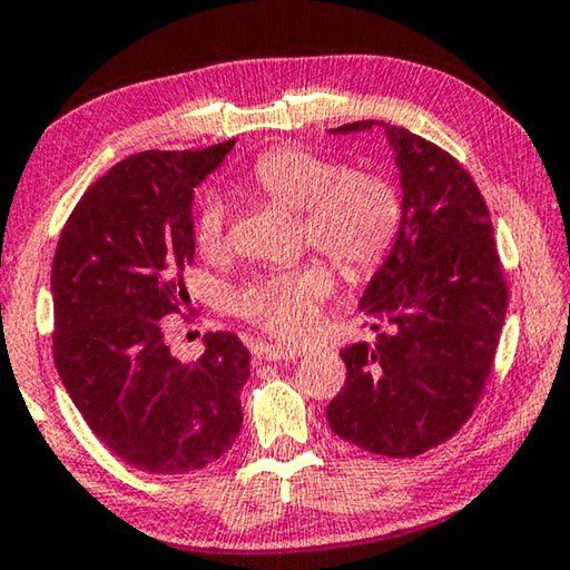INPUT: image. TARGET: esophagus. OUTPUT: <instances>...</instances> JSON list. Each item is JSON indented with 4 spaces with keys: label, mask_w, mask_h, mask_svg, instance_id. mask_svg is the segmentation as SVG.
<instances>
[{
    "label": "esophagus",
    "mask_w": 570,
    "mask_h": 570,
    "mask_svg": "<svg viewBox=\"0 0 570 570\" xmlns=\"http://www.w3.org/2000/svg\"><path fill=\"white\" fill-rule=\"evenodd\" d=\"M258 357L268 360V363H282V360H294L302 355V347H288V345H258L256 350Z\"/></svg>",
    "instance_id": "obj_1"
}]
</instances>
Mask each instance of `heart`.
<instances>
[{"instance_id":"1","label":"heart","mask_w":570,"mask_h":570,"mask_svg":"<svg viewBox=\"0 0 570 570\" xmlns=\"http://www.w3.org/2000/svg\"><path fill=\"white\" fill-rule=\"evenodd\" d=\"M250 185L266 200L302 213V228L314 248L345 274L360 276L385 258L401 220V205L385 179L345 171L337 161L299 147L264 151L250 169ZM228 213L210 197L195 218V243L205 256L225 248ZM334 278L320 261L256 276L236 294L240 317L284 340L302 337L317 320V304Z\"/></svg>"}]
</instances>
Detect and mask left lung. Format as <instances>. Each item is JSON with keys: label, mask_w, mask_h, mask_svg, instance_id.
I'll return each instance as SVG.
<instances>
[{"label": "left lung", "mask_w": 570, "mask_h": 570, "mask_svg": "<svg viewBox=\"0 0 570 570\" xmlns=\"http://www.w3.org/2000/svg\"><path fill=\"white\" fill-rule=\"evenodd\" d=\"M401 175V223L370 278L360 312L383 327L375 345L340 352L347 383L327 405L330 429L373 454L403 459L462 429L484 393L508 314V284L490 210L469 171L439 149L383 121Z\"/></svg>", "instance_id": "1"}]
</instances>
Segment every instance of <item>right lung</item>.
I'll return each mask as SVG.
<instances>
[{
	"label": "right lung",
	"instance_id": "add662e5",
	"mask_svg": "<svg viewBox=\"0 0 570 570\" xmlns=\"http://www.w3.org/2000/svg\"><path fill=\"white\" fill-rule=\"evenodd\" d=\"M233 144L121 159L80 197L52 258L60 381L90 431L141 472H195L240 433L243 342L207 332L197 363H179L165 342V317L189 299L195 187Z\"/></svg>",
	"mask_w": 570,
	"mask_h": 570
}]
</instances>
